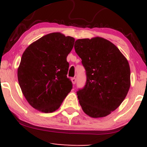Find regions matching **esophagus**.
Instances as JSON below:
<instances>
[{"mask_svg": "<svg viewBox=\"0 0 147 147\" xmlns=\"http://www.w3.org/2000/svg\"><path fill=\"white\" fill-rule=\"evenodd\" d=\"M71 81H72V84H76V82H77V79H76L75 77H72V78L71 79Z\"/></svg>", "mask_w": 147, "mask_h": 147, "instance_id": "obj_1", "label": "esophagus"}]
</instances>
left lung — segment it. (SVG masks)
<instances>
[{"instance_id":"1","label":"left lung","mask_w":147,"mask_h":147,"mask_svg":"<svg viewBox=\"0 0 147 147\" xmlns=\"http://www.w3.org/2000/svg\"><path fill=\"white\" fill-rule=\"evenodd\" d=\"M86 82L77 92L82 110L91 117H106L122 104L131 86L129 62L111 41L102 37L75 41Z\"/></svg>"}]
</instances>
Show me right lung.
Listing matches in <instances>:
<instances>
[{
	"instance_id": "right-lung-1",
	"label": "right lung",
	"mask_w": 147,
	"mask_h": 147,
	"mask_svg": "<svg viewBox=\"0 0 147 147\" xmlns=\"http://www.w3.org/2000/svg\"><path fill=\"white\" fill-rule=\"evenodd\" d=\"M74 43L73 37L50 33L23 52L18 68V84L25 99L36 110L54 112L72 90L66 58Z\"/></svg>"
}]
</instances>
